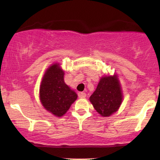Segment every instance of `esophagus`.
<instances>
[{"instance_id": "obj_1", "label": "esophagus", "mask_w": 160, "mask_h": 160, "mask_svg": "<svg viewBox=\"0 0 160 160\" xmlns=\"http://www.w3.org/2000/svg\"><path fill=\"white\" fill-rule=\"evenodd\" d=\"M86 96V94L85 92H79L78 93V97L80 98H84Z\"/></svg>"}]
</instances>
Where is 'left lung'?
Masks as SVG:
<instances>
[{"instance_id":"1","label":"left lung","mask_w":160,"mask_h":160,"mask_svg":"<svg viewBox=\"0 0 160 160\" xmlns=\"http://www.w3.org/2000/svg\"><path fill=\"white\" fill-rule=\"evenodd\" d=\"M122 88L117 74L102 77L89 98L95 110L102 117H108L117 112L122 104Z\"/></svg>"}]
</instances>
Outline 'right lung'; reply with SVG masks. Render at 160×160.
<instances>
[{"label":"right lung","mask_w":160,"mask_h":160,"mask_svg":"<svg viewBox=\"0 0 160 160\" xmlns=\"http://www.w3.org/2000/svg\"><path fill=\"white\" fill-rule=\"evenodd\" d=\"M65 71L58 62L46 70L40 86V101L43 107L55 117L65 114L78 95L64 80Z\"/></svg>","instance_id":"right-lung-1"}]
</instances>
